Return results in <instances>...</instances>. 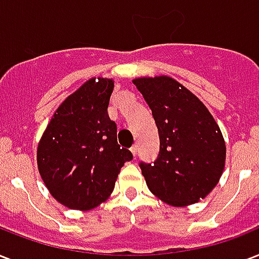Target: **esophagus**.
<instances>
[{
	"instance_id": "obj_1",
	"label": "esophagus",
	"mask_w": 259,
	"mask_h": 259,
	"mask_svg": "<svg viewBox=\"0 0 259 259\" xmlns=\"http://www.w3.org/2000/svg\"><path fill=\"white\" fill-rule=\"evenodd\" d=\"M131 152L134 154V157H136V154H138V148H136V146H132Z\"/></svg>"
}]
</instances>
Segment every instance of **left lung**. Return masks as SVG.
I'll return each mask as SVG.
<instances>
[{"mask_svg":"<svg viewBox=\"0 0 259 259\" xmlns=\"http://www.w3.org/2000/svg\"><path fill=\"white\" fill-rule=\"evenodd\" d=\"M132 82L151 109L161 142L154 165L140 163L148 189L177 208L205 198L226 165V142L211 112L171 77H140Z\"/></svg>","mask_w":259,"mask_h":259,"instance_id":"obj_1","label":"left lung"}]
</instances>
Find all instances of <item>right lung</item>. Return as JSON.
I'll return each instance as SVG.
<instances>
[{
    "label": "right lung",
    "instance_id": "add662e5",
    "mask_svg": "<svg viewBox=\"0 0 259 259\" xmlns=\"http://www.w3.org/2000/svg\"><path fill=\"white\" fill-rule=\"evenodd\" d=\"M115 82L90 78L62 102L37 144V169L58 202L90 211L115 189L120 170L132 159L117 144V127L108 115Z\"/></svg>",
    "mask_w": 259,
    "mask_h": 259
}]
</instances>
